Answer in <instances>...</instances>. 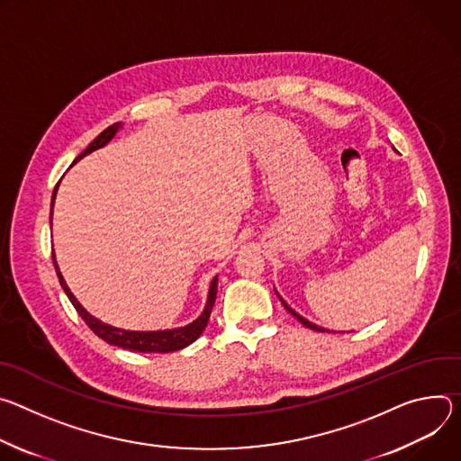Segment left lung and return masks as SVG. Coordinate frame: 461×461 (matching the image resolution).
<instances>
[{"instance_id":"1","label":"left lung","mask_w":461,"mask_h":461,"mask_svg":"<svg viewBox=\"0 0 461 461\" xmlns=\"http://www.w3.org/2000/svg\"><path fill=\"white\" fill-rule=\"evenodd\" d=\"M276 294H278V293H276ZM280 300H282V298H280ZM282 303H284V308H285V310H287V312H289V313H291V315H293V317H294V319H296V321H298V322H302V324H303V326H305V328H310V330H313V331H326V330H324V328H319V326H315V324H312V322H310V321H305V319H303V317H300V315H298V313H294V312H293V310H291V308H289V305H287V303H285V302H284V300H282Z\"/></svg>"}]
</instances>
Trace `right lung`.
Wrapping results in <instances>:
<instances>
[{"mask_svg":"<svg viewBox=\"0 0 461 461\" xmlns=\"http://www.w3.org/2000/svg\"><path fill=\"white\" fill-rule=\"evenodd\" d=\"M122 124L121 122H115L113 126L106 128L104 131H102L82 153L75 159L80 161L84 156H87V153H91L93 149L96 148H102L104 144H108L112 140V137L117 133V130L121 128ZM57 188L59 185L55 186V192H53V201L55 203V195H57ZM53 203H50V218H53ZM53 264H55V269H57V275H59V280H60V285L62 289L66 291L68 298L71 300V303L75 305L77 313L82 317V321L89 326V330L100 337L102 340H106L108 344H113V346H119V348H124V349H130V351H139V353H170V351H177V349H183L186 348L188 344H192L204 330V326H207L209 319H211V312L214 308V302H216V293H218V276L212 280L211 284V291H209V300H207V305H204V310L201 313L199 319H195L192 324L185 326V328H179V330H168V331H126V330H117V328H112L108 324H102L100 321L93 319L82 305L77 302V298L73 296V293L69 291L66 280L62 278L60 271H59V266H57V260H55V254H53Z\"/></svg>","mask_w":461,"mask_h":461,"instance_id":"1","label":"right lung"}]
</instances>
